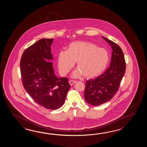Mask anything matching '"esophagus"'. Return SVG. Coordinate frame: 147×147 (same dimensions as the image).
Listing matches in <instances>:
<instances>
[{"mask_svg":"<svg viewBox=\"0 0 147 147\" xmlns=\"http://www.w3.org/2000/svg\"><path fill=\"white\" fill-rule=\"evenodd\" d=\"M76 80H70L69 81V84H70V85H73V84H75V82H76Z\"/></svg>","mask_w":147,"mask_h":147,"instance_id":"obj_1","label":"esophagus"}]
</instances>
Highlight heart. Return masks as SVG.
Here are the masks:
<instances>
[{"label": "heart", "instance_id": "heart-1", "mask_svg": "<svg viewBox=\"0 0 147 147\" xmlns=\"http://www.w3.org/2000/svg\"><path fill=\"white\" fill-rule=\"evenodd\" d=\"M108 51L89 41H78L69 44L67 50L58 55V69L62 75H66L77 62V66L84 76L93 78L106 69L109 61ZM78 73H75L77 76Z\"/></svg>", "mask_w": 147, "mask_h": 147}]
</instances>
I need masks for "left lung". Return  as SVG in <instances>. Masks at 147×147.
Instances as JSON below:
<instances>
[{
  "instance_id": "obj_1",
  "label": "left lung",
  "mask_w": 147,
  "mask_h": 147,
  "mask_svg": "<svg viewBox=\"0 0 147 147\" xmlns=\"http://www.w3.org/2000/svg\"><path fill=\"white\" fill-rule=\"evenodd\" d=\"M102 37L112 47V57L110 67L105 72L95 79L86 81L84 99L93 106L100 105L112 99L119 90L125 71V61L121 48L113 41Z\"/></svg>"
}]
</instances>
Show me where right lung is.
Wrapping results in <instances>:
<instances>
[{
  "mask_svg": "<svg viewBox=\"0 0 147 147\" xmlns=\"http://www.w3.org/2000/svg\"><path fill=\"white\" fill-rule=\"evenodd\" d=\"M53 39H41L27 48L20 62L23 86L34 101L48 109L63 106L70 87L67 78L55 75L50 46Z\"/></svg>",
  "mask_w": 147,
  "mask_h": 147,
  "instance_id": "1",
  "label": "right lung"
}]
</instances>
